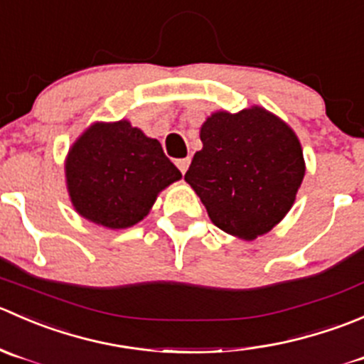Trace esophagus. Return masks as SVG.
<instances>
[{
	"mask_svg": "<svg viewBox=\"0 0 364 364\" xmlns=\"http://www.w3.org/2000/svg\"><path fill=\"white\" fill-rule=\"evenodd\" d=\"M189 164H191L189 157H186V159H178V161H177V166H178V170L182 171V173H186L187 168H189Z\"/></svg>",
	"mask_w": 364,
	"mask_h": 364,
	"instance_id": "34e87169",
	"label": "esophagus"
}]
</instances>
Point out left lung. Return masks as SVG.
<instances>
[{
    "mask_svg": "<svg viewBox=\"0 0 364 364\" xmlns=\"http://www.w3.org/2000/svg\"><path fill=\"white\" fill-rule=\"evenodd\" d=\"M203 149L186 182L223 232L253 240L271 232L292 208L306 164L299 138L262 106L215 111L200 129Z\"/></svg>",
    "mask_w": 364,
    "mask_h": 364,
    "instance_id": "8db88e82",
    "label": "left lung"
}]
</instances>
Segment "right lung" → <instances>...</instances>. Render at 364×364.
Returning <instances> with one entry per match:
<instances>
[{
	"label": "right lung",
	"instance_id": "add662e5",
	"mask_svg": "<svg viewBox=\"0 0 364 364\" xmlns=\"http://www.w3.org/2000/svg\"><path fill=\"white\" fill-rule=\"evenodd\" d=\"M181 178L161 143L129 120L93 122L65 157V182L75 212L109 230L141 221L161 191Z\"/></svg>",
	"mask_w": 364,
	"mask_h": 364
}]
</instances>
